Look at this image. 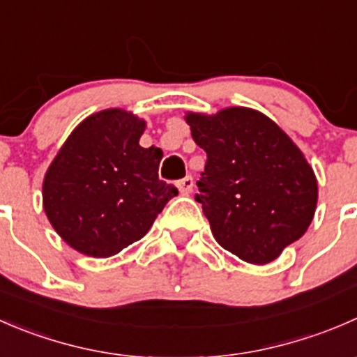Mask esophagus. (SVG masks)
<instances>
[{"label": "esophagus", "instance_id": "obj_1", "mask_svg": "<svg viewBox=\"0 0 357 357\" xmlns=\"http://www.w3.org/2000/svg\"><path fill=\"white\" fill-rule=\"evenodd\" d=\"M178 190L181 195H188L193 192V178L192 176H186V178L179 179L178 181Z\"/></svg>", "mask_w": 357, "mask_h": 357}]
</instances>
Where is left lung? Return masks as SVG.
Here are the masks:
<instances>
[{
  "label": "left lung",
  "mask_w": 357,
  "mask_h": 357,
  "mask_svg": "<svg viewBox=\"0 0 357 357\" xmlns=\"http://www.w3.org/2000/svg\"><path fill=\"white\" fill-rule=\"evenodd\" d=\"M207 162L197 181L215 242L242 261L268 264L307 231L318 179L291 138L262 112H186Z\"/></svg>",
  "instance_id": "left-lung-1"
}]
</instances>
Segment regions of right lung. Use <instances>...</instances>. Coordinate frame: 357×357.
Segmentation results:
<instances>
[{
  "mask_svg": "<svg viewBox=\"0 0 357 357\" xmlns=\"http://www.w3.org/2000/svg\"><path fill=\"white\" fill-rule=\"evenodd\" d=\"M145 119L122 109L86 117L43 179V207L60 238L105 259L138 242L178 188L158 179L162 153L143 149Z\"/></svg>",
  "mask_w": 357,
  "mask_h": 357,
  "instance_id": "right-lung-1",
  "label": "right lung"
}]
</instances>
